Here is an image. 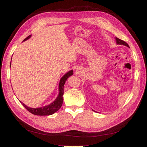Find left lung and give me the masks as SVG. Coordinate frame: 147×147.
Returning <instances> with one entry per match:
<instances>
[{
  "label": "left lung",
  "mask_w": 147,
  "mask_h": 147,
  "mask_svg": "<svg viewBox=\"0 0 147 147\" xmlns=\"http://www.w3.org/2000/svg\"><path fill=\"white\" fill-rule=\"evenodd\" d=\"M115 39H116V42H117V45H125V46L127 47H129V45L125 42V41H124L123 40L119 39V38H115Z\"/></svg>",
  "instance_id": "8db88e82"
}]
</instances>
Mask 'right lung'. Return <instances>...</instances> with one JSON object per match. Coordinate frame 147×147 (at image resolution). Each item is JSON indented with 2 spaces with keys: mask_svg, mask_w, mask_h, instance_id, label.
Returning <instances> with one entry per match:
<instances>
[{
  "mask_svg": "<svg viewBox=\"0 0 147 147\" xmlns=\"http://www.w3.org/2000/svg\"><path fill=\"white\" fill-rule=\"evenodd\" d=\"M31 37V35H29L28 37H27L23 41H25L27 40ZM12 59V57H11ZM10 68H11V63H10ZM74 71L73 70H70L68 71L67 73L65 74L60 79L59 84V94L57 96V98L55 99L54 102H52L51 104H50L47 106H45L43 107H38V108H32L27 106L26 105H25L23 102H20L23 105L24 107L26 109L29 111L30 113H31L32 114L35 115H39V116H48L51 115L54 113H56L59 110L61 107L63 102V93H64V85L66 81V80L69 77L73 75Z\"/></svg>",
  "mask_w": 147,
  "mask_h": 147,
  "instance_id": "add662e5",
  "label": "right lung"
}]
</instances>
